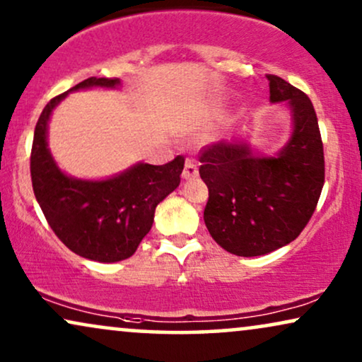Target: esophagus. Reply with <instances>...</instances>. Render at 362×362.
Returning <instances> with one entry per match:
<instances>
[{"label": "esophagus", "instance_id": "1", "mask_svg": "<svg viewBox=\"0 0 362 362\" xmlns=\"http://www.w3.org/2000/svg\"><path fill=\"white\" fill-rule=\"evenodd\" d=\"M197 175H199V168H197V162H195L194 158H187L184 172H182V177H184L185 180H190V178H195Z\"/></svg>", "mask_w": 362, "mask_h": 362}]
</instances>
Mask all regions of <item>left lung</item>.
I'll use <instances>...</instances> for the list:
<instances>
[{"instance_id": "left-lung-1", "label": "left lung", "mask_w": 362, "mask_h": 362, "mask_svg": "<svg viewBox=\"0 0 362 362\" xmlns=\"http://www.w3.org/2000/svg\"><path fill=\"white\" fill-rule=\"evenodd\" d=\"M271 103L284 102L292 132L276 155L255 153L242 136L218 141L200 155L209 187L204 221L227 252L257 257L291 244L308 226L324 185V150L309 97L267 75Z\"/></svg>"}]
</instances>
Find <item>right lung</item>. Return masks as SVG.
Instances as JSON below:
<instances>
[{
    "mask_svg": "<svg viewBox=\"0 0 362 362\" xmlns=\"http://www.w3.org/2000/svg\"><path fill=\"white\" fill-rule=\"evenodd\" d=\"M120 78L91 76L49 100L35 128L30 170L33 192L58 239L81 257L118 262L135 254L148 234L157 205L180 184L184 157L165 165L139 162L108 178L68 175L48 148V123L68 93L88 88H118Z\"/></svg>",
    "mask_w": 362,
    "mask_h": 362,
    "instance_id": "1",
    "label": "right lung"
}]
</instances>
